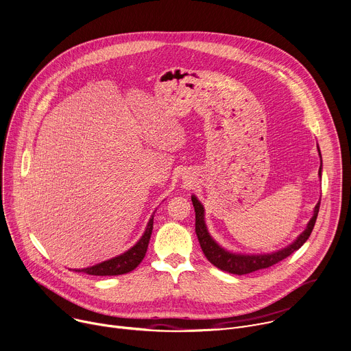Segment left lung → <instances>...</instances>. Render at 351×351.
I'll return each instance as SVG.
<instances>
[{"mask_svg": "<svg viewBox=\"0 0 351 351\" xmlns=\"http://www.w3.org/2000/svg\"><path fill=\"white\" fill-rule=\"evenodd\" d=\"M318 154L321 157L319 147H318ZM318 175H319V178L322 176V158H321V167H319ZM191 202H193V207H194V213H195V233H197V237H198L199 245H202L204 256L213 265H215L221 271L234 274V275H245L250 272L272 267L276 263L289 257L291 253H294L295 250H298L308 240V237L314 229V225H315V221L318 217V211H319V204H321V199H319L318 204L314 208L313 218L307 223L306 229L300 233V236L293 243H290L285 248H280V250H278V252H272V253H267V254H240V253L229 252V250L223 248L213 239V236L208 233V229L206 225L203 204L198 202V198L195 195H191Z\"/></svg>", "mask_w": 351, "mask_h": 351, "instance_id": "8db88e82", "label": "left lung"}]
</instances>
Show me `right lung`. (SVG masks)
<instances>
[{
    "instance_id": "add662e5",
    "label": "right lung",
    "mask_w": 351,
    "mask_h": 351,
    "mask_svg": "<svg viewBox=\"0 0 351 351\" xmlns=\"http://www.w3.org/2000/svg\"><path fill=\"white\" fill-rule=\"evenodd\" d=\"M153 223H154V215H152V218H149L147 228H145L143 236L140 237V240L123 254H119L111 260L95 264L93 267L83 268V269H75V271L84 272L87 275H95V276L123 275V274L133 271L143 261V258L147 253L148 241H149V237H152V232H153Z\"/></svg>"
}]
</instances>
